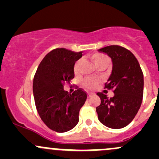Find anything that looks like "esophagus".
<instances>
[{"mask_svg": "<svg viewBox=\"0 0 159 159\" xmlns=\"http://www.w3.org/2000/svg\"><path fill=\"white\" fill-rule=\"evenodd\" d=\"M87 94H88V97H91L92 95H93V93H90V92H88V93H87Z\"/></svg>", "mask_w": 159, "mask_h": 159, "instance_id": "1", "label": "esophagus"}]
</instances>
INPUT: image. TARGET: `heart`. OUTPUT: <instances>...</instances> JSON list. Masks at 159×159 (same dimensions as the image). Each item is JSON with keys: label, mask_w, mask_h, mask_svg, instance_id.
Segmentation results:
<instances>
[{"label": "heart", "mask_w": 159, "mask_h": 159, "mask_svg": "<svg viewBox=\"0 0 159 159\" xmlns=\"http://www.w3.org/2000/svg\"><path fill=\"white\" fill-rule=\"evenodd\" d=\"M89 57L94 62V64L97 66L100 65H109V64L111 63L110 57L106 54H102V53H94V54H92ZM81 63V60H77L75 62L74 65H73V71H74L75 73L79 72ZM98 83H99V80H98L88 78V79H85L83 80V86L87 89H93L98 86Z\"/></svg>", "instance_id": "heart-1"}]
</instances>
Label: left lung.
I'll use <instances>...</instances> for the list:
<instances>
[{
	"label": "left lung",
	"instance_id": "8db88e82",
	"mask_svg": "<svg viewBox=\"0 0 159 159\" xmlns=\"http://www.w3.org/2000/svg\"><path fill=\"white\" fill-rule=\"evenodd\" d=\"M112 59L113 70L105 89L113 90L109 98L98 93L101 104L96 107L98 120L112 129L127 126L137 114L143 96L144 80L138 60L128 49L120 45H110L99 49Z\"/></svg>",
	"mask_w": 159,
	"mask_h": 159
}]
</instances>
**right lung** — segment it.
<instances>
[{
  "label": "right lung",
  "instance_id": "right-lung-1",
  "mask_svg": "<svg viewBox=\"0 0 159 159\" xmlns=\"http://www.w3.org/2000/svg\"><path fill=\"white\" fill-rule=\"evenodd\" d=\"M83 55L64 48L50 52L41 61L33 79L37 111L48 127L57 133L70 130L79 122L80 111L87 93L79 88L72 94L64 90L74 78L73 65Z\"/></svg>",
  "mask_w": 159,
  "mask_h": 159
}]
</instances>
